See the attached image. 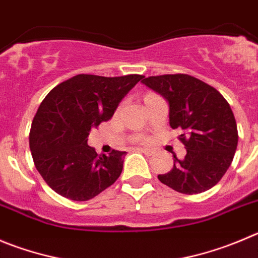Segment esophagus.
Here are the masks:
<instances>
[{"instance_id":"obj_1","label":"esophagus","mask_w":258,"mask_h":258,"mask_svg":"<svg viewBox=\"0 0 258 258\" xmlns=\"http://www.w3.org/2000/svg\"><path fill=\"white\" fill-rule=\"evenodd\" d=\"M137 150H140L141 153H144V154H146V155L148 156H151L154 154V150L153 149H148V148H139L137 149Z\"/></svg>"}]
</instances>
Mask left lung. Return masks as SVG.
<instances>
[{
	"label": "left lung",
	"mask_w": 258,
	"mask_h": 258,
	"mask_svg": "<svg viewBox=\"0 0 258 258\" xmlns=\"http://www.w3.org/2000/svg\"><path fill=\"white\" fill-rule=\"evenodd\" d=\"M141 83L167 100L169 124L180 132L187 154L159 174L162 183L186 195L201 194L223 178L234 158L238 131L230 105L213 86L184 74L145 78Z\"/></svg>",
	"instance_id": "8db88e82"
}]
</instances>
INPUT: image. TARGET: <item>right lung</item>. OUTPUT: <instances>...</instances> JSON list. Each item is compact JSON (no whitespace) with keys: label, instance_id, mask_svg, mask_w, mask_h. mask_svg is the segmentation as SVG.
I'll use <instances>...</instances> for the list:
<instances>
[{"label":"right lung","instance_id":"right-lung-1","mask_svg":"<svg viewBox=\"0 0 258 258\" xmlns=\"http://www.w3.org/2000/svg\"><path fill=\"white\" fill-rule=\"evenodd\" d=\"M143 78L76 75L45 96L31 123L29 143L35 168L53 191L74 201H88L118 179L126 151L98 155L88 145V137L110 119Z\"/></svg>","mask_w":258,"mask_h":258}]
</instances>
